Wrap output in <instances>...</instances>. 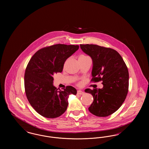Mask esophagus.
I'll list each match as a JSON object with an SVG mask.
<instances>
[{"instance_id": "1", "label": "esophagus", "mask_w": 149, "mask_h": 149, "mask_svg": "<svg viewBox=\"0 0 149 149\" xmlns=\"http://www.w3.org/2000/svg\"><path fill=\"white\" fill-rule=\"evenodd\" d=\"M77 94H79V95H83V94H84V92L81 91H80V90H79V91H77Z\"/></svg>"}]
</instances>
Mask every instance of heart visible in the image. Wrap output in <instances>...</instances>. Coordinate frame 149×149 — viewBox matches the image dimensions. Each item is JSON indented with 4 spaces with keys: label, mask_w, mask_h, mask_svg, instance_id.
Masks as SVG:
<instances>
[{
    "label": "heart",
    "mask_w": 149,
    "mask_h": 149,
    "mask_svg": "<svg viewBox=\"0 0 149 149\" xmlns=\"http://www.w3.org/2000/svg\"><path fill=\"white\" fill-rule=\"evenodd\" d=\"M81 57H86L85 56H81Z\"/></svg>",
    "instance_id": "b5f03b06"
}]
</instances>
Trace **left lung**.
<instances>
[{
	"instance_id": "1",
	"label": "left lung",
	"mask_w": 149,
	"mask_h": 149,
	"mask_svg": "<svg viewBox=\"0 0 149 149\" xmlns=\"http://www.w3.org/2000/svg\"><path fill=\"white\" fill-rule=\"evenodd\" d=\"M82 51L93 61L91 81H102V89H87L94 100L88 109L98 117H107L117 111L126 98L129 74L120 54L111 48L96 45H80Z\"/></svg>"
}]
</instances>
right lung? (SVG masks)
<instances>
[{"mask_svg": "<svg viewBox=\"0 0 149 149\" xmlns=\"http://www.w3.org/2000/svg\"><path fill=\"white\" fill-rule=\"evenodd\" d=\"M79 47L56 44L37 51L30 59L24 74L25 92L31 106L43 117L60 116L67 109L69 95L77 94V89L71 86L58 91L53 85V75L62 72L66 59Z\"/></svg>", "mask_w": 149, "mask_h": 149, "instance_id": "obj_1", "label": "right lung"}]
</instances>
